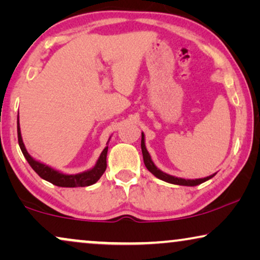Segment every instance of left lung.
<instances>
[{
  "instance_id": "8db88e82",
  "label": "left lung",
  "mask_w": 260,
  "mask_h": 260,
  "mask_svg": "<svg viewBox=\"0 0 260 260\" xmlns=\"http://www.w3.org/2000/svg\"><path fill=\"white\" fill-rule=\"evenodd\" d=\"M141 148H142V154H143V161H144L145 167H147V169L152 174V175L157 177V179L162 180V181H166V182H168V183L179 184V186L194 187V186H198V184H201V183L206 182V181H208L209 179H212V177L215 175V174H213V175H209L207 177H204V179H195V180H188V179L186 180V179H181V177H176V176L169 175V174H167L165 172H162V170H159L157 167L155 166V163L152 162L151 156L148 152L147 147H145V136H144L143 133H142Z\"/></svg>"
}]
</instances>
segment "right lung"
Wrapping results in <instances>:
<instances>
[{
  "mask_svg": "<svg viewBox=\"0 0 260 260\" xmlns=\"http://www.w3.org/2000/svg\"><path fill=\"white\" fill-rule=\"evenodd\" d=\"M17 140H19V145H20L21 151H22L23 156L26 157L27 162L29 163V166L33 168L34 172L37 173L41 179L48 181V182L55 184V186L58 187L73 188V187L91 186V184L95 183L99 179H101V176L104 174L106 169V155H108L109 147L104 148V150L102 151V154L97 159V162H95L93 168L85 170L83 173L71 174V175L70 174H63L61 172H59V170H55L54 168H52V167L45 165V163H42L40 161H37V159L33 158L29 154H28L27 149L23 144L22 136H21V130H20L19 115H17Z\"/></svg>",
  "mask_w": 260,
  "mask_h": 260,
  "instance_id": "add662e5",
  "label": "right lung"
}]
</instances>
